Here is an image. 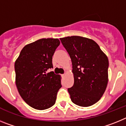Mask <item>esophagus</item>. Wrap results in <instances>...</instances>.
Returning <instances> with one entry per match:
<instances>
[{
	"label": "esophagus",
	"mask_w": 126,
	"mask_h": 126,
	"mask_svg": "<svg viewBox=\"0 0 126 126\" xmlns=\"http://www.w3.org/2000/svg\"><path fill=\"white\" fill-rule=\"evenodd\" d=\"M65 76H66V74H65H65H62V76H63V77Z\"/></svg>",
	"instance_id": "34e87169"
}]
</instances>
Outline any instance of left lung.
<instances>
[{
  "instance_id": "8db88e82",
  "label": "left lung",
  "mask_w": 126,
  "mask_h": 126,
  "mask_svg": "<svg viewBox=\"0 0 126 126\" xmlns=\"http://www.w3.org/2000/svg\"><path fill=\"white\" fill-rule=\"evenodd\" d=\"M71 57L74 84L68 88L71 101L89 107L103 96L108 84L109 59L96 42L79 36L60 38Z\"/></svg>"
}]
</instances>
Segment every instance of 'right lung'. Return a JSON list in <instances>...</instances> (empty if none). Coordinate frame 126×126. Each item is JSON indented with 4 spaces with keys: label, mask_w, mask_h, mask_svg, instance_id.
I'll list each match as a JSON object with an SVG mask.
<instances>
[{
    "label": "right lung",
    "mask_w": 126,
    "mask_h": 126,
    "mask_svg": "<svg viewBox=\"0 0 126 126\" xmlns=\"http://www.w3.org/2000/svg\"><path fill=\"white\" fill-rule=\"evenodd\" d=\"M60 45L57 38H42L28 44L21 50L14 64L16 84L23 100L37 110L55 104L62 87L61 77L53 71L52 56Z\"/></svg>",
    "instance_id": "1"
}]
</instances>
